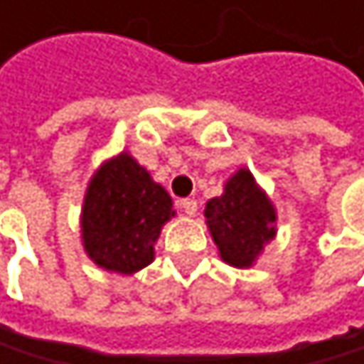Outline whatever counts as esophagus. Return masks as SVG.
I'll use <instances>...</instances> for the list:
<instances>
[{
    "label": "esophagus",
    "instance_id": "obj_1",
    "mask_svg": "<svg viewBox=\"0 0 364 364\" xmlns=\"http://www.w3.org/2000/svg\"><path fill=\"white\" fill-rule=\"evenodd\" d=\"M178 207L183 209V212H186L188 216H194V214H196V209H198V203H196L194 198H181V200H178Z\"/></svg>",
    "mask_w": 364,
    "mask_h": 364
}]
</instances>
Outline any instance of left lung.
<instances>
[{"mask_svg": "<svg viewBox=\"0 0 364 364\" xmlns=\"http://www.w3.org/2000/svg\"><path fill=\"white\" fill-rule=\"evenodd\" d=\"M205 218L220 257L231 267H251L275 235V209L249 170H237L227 181L225 194L205 205Z\"/></svg>", "mask_w": 364, "mask_h": 364, "instance_id": "8db88e82", "label": "left lung"}]
</instances>
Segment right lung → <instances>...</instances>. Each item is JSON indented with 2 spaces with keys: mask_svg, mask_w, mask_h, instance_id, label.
Here are the masks:
<instances>
[{
  "mask_svg": "<svg viewBox=\"0 0 364 364\" xmlns=\"http://www.w3.org/2000/svg\"><path fill=\"white\" fill-rule=\"evenodd\" d=\"M174 216L172 198L127 152L100 168L82 207V245L107 271L131 275L155 257L152 245Z\"/></svg>",
  "mask_w": 364,
  "mask_h": 364,
  "instance_id": "add662e5",
  "label": "right lung"
}]
</instances>
